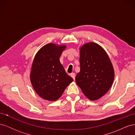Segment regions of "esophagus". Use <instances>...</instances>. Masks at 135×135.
<instances>
[{"mask_svg":"<svg viewBox=\"0 0 135 135\" xmlns=\"http://www.w3.org/2000/svg\"><path fill=\"white\" fill-rule=\"evenodd\" d=\"M71 76L73 78V79L75 80V73H72V74H71Z\"/></svg>","mask_w":135,"mask_h":135,"instance_id":"34e87169","label":"esophagus"}]
</instances>
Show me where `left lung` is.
Listing matches in <instances>:
<instances>
[{
	"instance_id": "1",
	"label": "left lung",
	"mask_w": 135,
	"mask_h": 135,
	"mask_svg": "<svg viewBox=\"0 0 135 135\" xmlns=\"http://www.w3.org/2000/svg\"><path fill=\"white\" fill-rule=\"evenodd\" d=\"M80 72L76 84L90 100L100 99L113 83L114 70L107 52L100 45L89 42L80 48Z\"/></svg>"
}]
</instances>
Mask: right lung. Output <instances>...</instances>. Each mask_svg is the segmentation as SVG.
Here are the masks:
<instances>
[{
	"mask_svg": "<svg viewBox=\"0 0 135 135\" xmlns=\"http://www.w3.org/2000/svg\"><path fill=\"white\" fill-rule=\"evenodd\" d=\"M66 48L65 45L48 43L40 48L35 56L30 81L35 92L44 100H58L73 81L60 61V57Z\"/></svg>",
	"mask_w": 135,
	"mask_h": 135,
	"instance_id": "add662e5",
	"label": "right lung"
}]
</instances>
